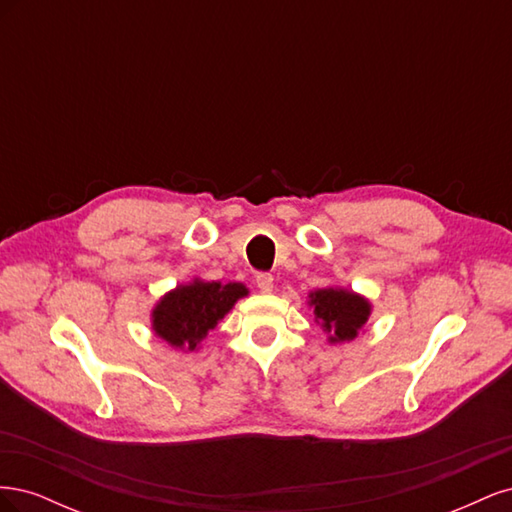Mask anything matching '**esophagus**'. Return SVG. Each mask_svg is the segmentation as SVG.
<instances>
[{"instance_id": "1", "label": "esophagus", "mask_w": 512, "mask_h": 512, "mask_svg": "<svg viewBox=\"0 0 512 512\" xmlns=\"http://www.w3.org/2000/svg\"><path fill=\"white\" fill-rule=\"evenodd\" d=\"M256 286L260 292H271L273 290V275L271 273H256Z\"/></svg>"}]
</instances>
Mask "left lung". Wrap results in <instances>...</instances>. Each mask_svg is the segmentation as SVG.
<instances>
[{
	"label": "left lung",
	"mask_w": 512,
	"mask_h": 512,
	"mask_svg": "<svg viewBox=\"0 0 512 512\" xmlns=\"http://www.w3.org/2000/svg\"><path fill=\"white\" fill-rule=\"evenodd\" d=\"M314 305V314L322 322V327L331 331V342H350L356 337L369 316V303L359 294L348 290H316L309 294Z\"/></svg>",
	"instance_id": "1"
}]
</instances>
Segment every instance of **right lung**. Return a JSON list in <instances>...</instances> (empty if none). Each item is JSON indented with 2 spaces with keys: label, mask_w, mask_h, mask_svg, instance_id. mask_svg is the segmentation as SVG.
<instances>
[{
  "label": "right lung",
  "mask_w": 512,
  "mask_h": 512,
  "mask_svg": "<svg viewBox=\"0 0 512 512\" xmlns=\"http://www.w3.org/2000/svg\"><path fill=\"white\" fill-rule=\"evenodd\" d=\"M247 290L241 284L194 282L179 286L153 309V329L177 348L194 350Z\"/></svg>",
  "instance_id": "1"
}]
</instances>
